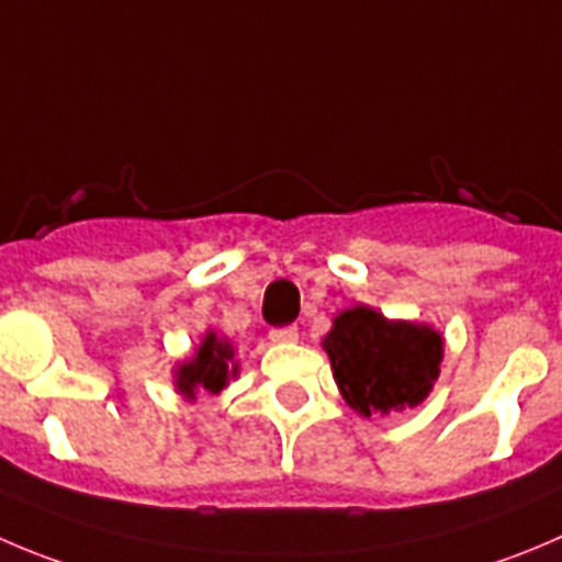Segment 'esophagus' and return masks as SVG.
<instances>
[{
  "label": "esophagus",
  "instance_id": "obj_1",
  "mask_svg": "<svg viewBox=\"0 0 562 562\" xmlns=\"http://www.w3.org/2000/svg\"><path fill=\"white\" fill-rule=\"evenodd\" d=\"M270 341H276V345H295V341H297V328L270 330Z\"/></svg>",
  "mask_w": 562,
  "mask_h": 562
}]
</instances>
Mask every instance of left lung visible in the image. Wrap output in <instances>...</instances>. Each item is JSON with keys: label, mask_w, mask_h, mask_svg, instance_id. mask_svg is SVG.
<instances>
[{"label": "left lung", "mask_w": 562, "mask_h": 562, "mask_svg": "<svg viewBox=\"0 0 562 562\" xmlns=\"http://www.w3.org/2000/svg\"><path fill=\"white\" fill-rule=\"evenodd\" d=\"M341 400L361 416L416 408L432 392L445 361V336L427 323L389 319L378 308H345L323 336Z\"/></svg>", "instance_id": "1"}]
</instances>
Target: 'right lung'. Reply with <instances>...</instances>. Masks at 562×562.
Listing matches in <instances>:
<instances>
[{
    "label": "right lung",
    "mask_w": 562,
    "mask_h": 562,
    "mask_svg": "<svg viewBox=\"0 0 562 562\" xmlns=\"http://www.w3.org/2000/svg\"><path fill=\"white\" fill-rule=\"evenodd\" d=\"M170 372H173V389L190 403L198 397V392L221 394L239 375L237 347L232 345L228 336L217 334L215 328H206L192 356L176 361Z\"/></svg>",
    "instance_id": "add662e5"
}]
</instances>
